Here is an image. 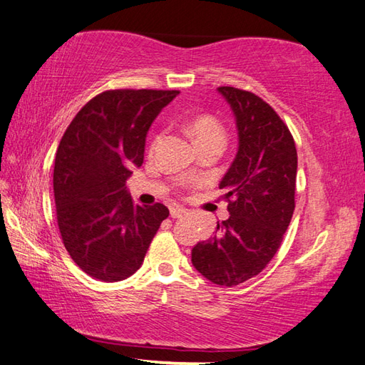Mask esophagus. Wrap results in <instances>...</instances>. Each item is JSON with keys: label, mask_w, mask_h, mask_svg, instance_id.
Instances as JSON below:
<instances>
[{"label": "esophagus", "mask_w": 365, "mask_h": 365, "mask_svg": "<svg viewBox=\"0 0 365 365\" xmlns=\"http://www.w3.org/2000/svg\"><path fill=\"white\" fill-rule=\"evenodd\" d=\"M185 214H187V210H185L184 207H180V206L170 207V215H172L173 218H182V217H185Z\"/></svg>", "instance_id": "obj_1"}]
</instances>
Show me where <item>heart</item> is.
Segmentation results:
<instances>
[{"label": "heart", "mask_w": 365, "mask_h": 365, "mask_svg": "<svg viewBox=\"0 0 365 365\" xmlns=\"http://www.w3.org/2000/svg\"><path fill=\"white\" fill-rule=\"evenodd\" d=\"M189 134L192 135L197 147L209 143H215L223 147L226 142V131L223 125L212 115H198L193 118L189 123ZM159 139L160 137H158L156 143L159 142Z\"/></svg>", "instance_id": "b5f03b06"}]
</instances>
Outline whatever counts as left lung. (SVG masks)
<instances>
[{"mask_svg": "<svg viewBox=\"0 0 365 365\" xmlns=\"http://www.w3.org/2000/svg\"><path fill=\"white\" fill-rule=\"evenodd\" d=\"M236 118L239 148L218 187L228 220L198 242L192 264L218 286H237L261 273L277 253L295 209L297 148L284 121L257 95L218 87Z\"/></svg>", "mask_w": 365, "mask_h": 365, "instance_id": "1", "label": "left lung"}]
</instances>
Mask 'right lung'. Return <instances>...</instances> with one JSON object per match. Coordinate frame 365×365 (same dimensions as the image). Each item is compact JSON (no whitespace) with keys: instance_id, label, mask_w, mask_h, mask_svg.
<instances>
[{"instance_id":"right-lung-1","label":"right lung","mask_w":365,"mask_h":365,"mask_svg":"<svg viewBox=\"0 0 365 365\" xmlns=\"http://www.w3.org/2000/svg\"><path fill=\"white\" fill-rule=\"evenodd\" d=\"M178 91H108L88 101L63 133L54 160V201L62 242L88 277L126 279L168 209L133 203L126 180L143 164L145 139Z\"/></svg>"}]
</instances>
